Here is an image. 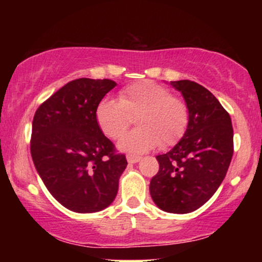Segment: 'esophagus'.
I'll use <instances>...</instances> for the list:
<instances>
[{"label":"esophagus","mask_w":262,"mask_h":262,"mask_svg":"<svg viewBox=\"0 0 262 262\" xmlns=\"http://www.w3.org/2000/svg\"><path fill=\"white\" fill-rule=\"evenodd\" d=\"M140 156H134V155H127V161L129 164H137L140 161Z\"/></svg>","instance_id":"34e87169"}]
</instances>
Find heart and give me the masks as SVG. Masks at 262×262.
Instances as JSON below:
<instances>
[{"instance_id":"heart-1","label":"heart","mask_w":262,"mask_h":262,"mask_svg":"<svg viewBox=\"0 0 262 262\" xmlns=\"http://www.w3.org/2000/svg\"><path fill=\"white\" fill-rule=\"evenodd\" d=\"M138 128L119 140L118 149L143 154L159 143L162 148L173 145L187 129L188 107L169 89L152 81H138L122 90L118 100L104 97L96 107L98 127L111 139H118L127 130L132 117Z\"/></svg>"}]
</instances>
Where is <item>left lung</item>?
Masks as SVG:
<instances>
[{"mask_svg": "<svg viewBox=\"0 0 262 262\" xmlns=\"http://www.w3.org/2000/svg\"><path fill=\"white\" fill-rule=\"evenodd\" d=\"M188 107L187 129L169 152L158 155L150 196L161 210L186 214L202 207L223 182L233 156L229 113L203 86L171 81Z\"/></svg>", "mask_w": 262, "mask_h": 262, "instance_id": "left-lung-1", "label": "left lung"}]
</instances>
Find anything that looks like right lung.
Masks as SVG:
<instances>
[{"mask_svg":"<svg viewBox=\"0 0 262 262\" xmlns=\"http://www.w3.org/2000/svg\"><path fill=\"white\" fill-rule=\"evenodd\" d=\"M116 86L107 79L74 80L41 103L33 118L35 169L50 194L73 212L107 208L128 165L96 121V107Z\"/></svg>","mask_w":262,"mask_h":262,"instance_id":"obj_1","label":"right lung"}]
</instances>
